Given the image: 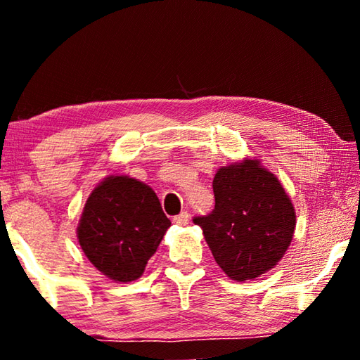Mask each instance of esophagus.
<instances>
[{"label": "esophagus", "mask_w": 360, "mask_h": 360, "mask_svg": "<svg viewBox=\"0 0 360 360\" xmlns=\"http://www.w3.org/2000/svg\"><path fill=\"white\" fill-rule=\"evenodd\" d=\"M188 219H191V216H188V212H181V214L173 217V222L176 225H187L188 224Z\"/></svg>", "instance_id": "34e87169"}]
</instances>
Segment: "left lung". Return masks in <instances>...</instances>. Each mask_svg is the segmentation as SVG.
<instances>
[{
    "instance_id": "1",
    "label": "left lung",
    "mask_w": 360,
    "mask_h": 360,
    "mask_svg": "<svg viewBox=\"0 0 360 360\" xmlns=\"http://www.w3.org/2000/svg\"><path fill=\"white\" fill-rule=\"evenodd\" d=\"M212 191L214 210L193 224L217 265L238 283L271 270L290 246L297 221L281 182L257 158H245L219 168Z\"/></svg>"
}]
</instances>
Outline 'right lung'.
Segmentation results:
<instances>
[{
	"label": "right lung",
	"mask_w": 360,
	"mask_h": 360,
	"mask_svg": "<svg viewBox=\"0 0 360 360\" xmlns=\"http://www.w3.org/2000/svg\"><path fill=\"white\" fill-rule=\"evenodd\" d=\"M169 225L148 184L112 174L89 195L77 240L96 270L112 281L130 283L143 275Z\"/></svg>",
	"instance_id": "add662e5"
}]
</instances>
